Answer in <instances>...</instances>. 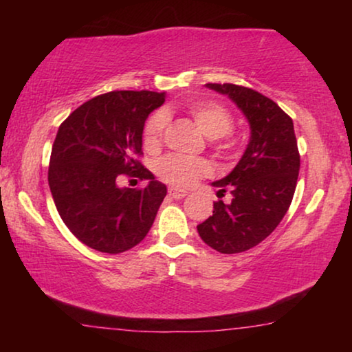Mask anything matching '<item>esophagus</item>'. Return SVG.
Returning <instances> with one entry per match:
<instances>
[{
	"label": "esophagus",
	"mask_w": 352,
	"mask_h": 352,
	"mask_svg": "<svg viewBox=\"0 0 352 352\" xmlns=\"http://www.w3.org/2000/svg\"><path fill=\"white\" fill-rule=\"evenodd\" d=\"M168 194H170V197H173V199H184V197L187 195V190L176 189V187H170V189H168Z\"/></svg>",
	"instance_id": "esophagus-1"
}]
</instances>
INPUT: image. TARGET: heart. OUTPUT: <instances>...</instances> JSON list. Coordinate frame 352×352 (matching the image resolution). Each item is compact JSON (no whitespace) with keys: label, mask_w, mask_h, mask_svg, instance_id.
<instances>
[{"label":"heart","mask_w":352,"mask_h":352,"mask_svg":"<svg viewBox=\"0 0 352 352\" xmlns=\"http://www.w3.org/2000/svg\"><path fill=\"white\" fill-rule=\"evenodd\" d=\"M187 109H189L192 118L195 120L197 126L201 129V133L206 138H223L232 129V117L223 105L211 102V100H192L187 105ZM166 123L168 115L165 110H157L147 120L146 128H144V146L148 151H153L160 146ZM155 170L163 181L177 187H189L195 184L200 177L210 175L211 166L208 162L201 160V158H190L171 153V155L158 160Z\"/></svg>","instance_id":"heart-1"}]
</instances>
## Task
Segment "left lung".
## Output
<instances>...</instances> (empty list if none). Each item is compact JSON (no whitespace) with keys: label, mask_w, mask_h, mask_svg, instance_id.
I'll return each instance as SVG.
<instances>
[{"label":"left lung","mask_w":352,"mask_h":352,"mask_svg":"<svg viewBox=\"0 0 352 352\" xmlns=\"http://www.w3.org/2000/svg\"><path fill=\"white\" fill-rule=\"evenodd\" d=\"M205 86L237 105L248 122L250 141L234 170L211 182L218 197L228 190L232 199L216 201L197 230L216 252L242 253L271 235L292 204L300 173L295 129L292 118L256 91L230 83Z\"/></svg>","instance_id":"obj_1"}]
</instances>
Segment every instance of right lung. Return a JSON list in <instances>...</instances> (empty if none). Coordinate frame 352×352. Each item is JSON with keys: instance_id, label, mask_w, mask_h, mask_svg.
<instances>
[{"instance_id": "add662e5", "label": "right lung", "mask_w": 352, "mask_h": 352, "mask_svg": "<svg viewBox=\"0 0 352 352\" xmlns=\"http://www.w3.org/2000/svg\"><path fill=\"white\" fill-rule=\"evenodd\" d=\"M165 98L153 91H112L80 105L59 126L47 181L62 221L86 247L123 253L151 230L166 186L136 157L146 120ZM123 172L151 181L139 191L120 188Z\"/></svg>"}]
</instances>
